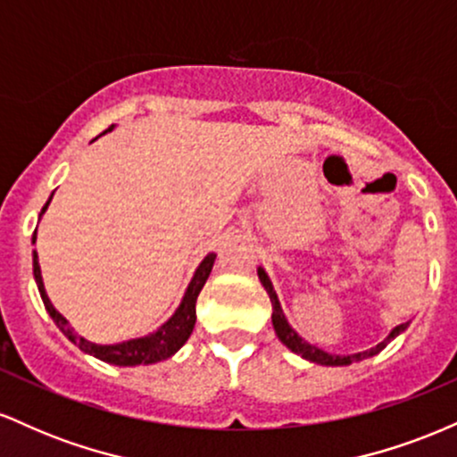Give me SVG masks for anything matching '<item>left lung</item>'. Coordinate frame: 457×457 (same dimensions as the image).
Returning a JSON list of instances; mask_svg holds the SVG:
<instances>
[{"instance_id": "obj_1", "label": "left lung", "mask_w": 457, "mask_h": 457, "mask_svg": "<svg viewBox=\"0 0 457 457\" xmlns=\"http://www.w3.org/2000/svg\"><path fill=\"white\" fill-rule=\"evenodd\" d=\"M258 275H260V281H262V286H264V290L269 292V296H270V301H272V327H275V333L279 335V339H281V342L286 344L287 348L292 350V353L301 354L303 359L312 361V363H320V365H350V363H354V361H363V359H370V356L378 354L380 350H385V348H386V344H389L393 337H397V335H400L402 330L406 328V324H400V327H395V328H393V333L389 335V337L385 339V342H380L378 345H376V348H371V350H365V353H359V354H350V356H337V354H328V353H324V350H320V348H316V345H312V344L303 342V339L298 337V335L295 333V330H292L290 324H287L286 316H283V312H281V305H279V301H277V295H275V290H272V283H270V279H269V275H266V272L262 270V269L258 270Z\"/></svg>"}]
</instances>
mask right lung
Listing matches in <instances>:
<instances>
[{"label": "right lung", "instance_id": "add662e5", "mask_svg": "<svg viewBox=\"0 0 457 457\" xmlns=\"http://www.w3.org/2000/svg\"><path fill=\"white\" fill-rule=\"evenodd\" d=\"M112 129L113 127H109L107 130H112ZM49 202L43 206V212L46 211V206H49ZM34 240H36V229H34ZM214 258H217V253H211L204 258V262L199 264V269L195 272V277H193V281L188 283V290H187L185 298H182L178 312L170 320H167V322L162 324L159 330L145 335V337H137V339H130V342L113 344V345H98V344L86 342V339L79 337L75 330L68 327L64 316H60V312H55V307L51 305L49 296H46V292H45L43 277H40L38 255H36V251H34V277H36V283H38V290H40V296H43L46 312H49V316L54 318L57 328H60L72 344H77L83 353L96 356V359L104 361V363H113V365H122V367L150 365V363H159V361H162V359H170V356L174 354L176 350H180V345L185 344L188 337H191L193 327H195L197 296H199V292H202L208 275H211Z\"/></svg>", "mask_w": 457, "mask_h": 457}]
</instances>
